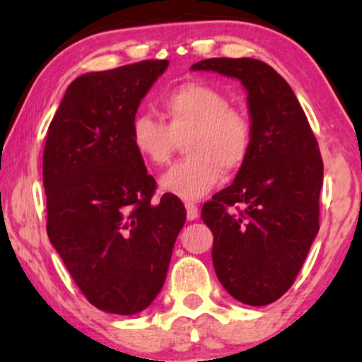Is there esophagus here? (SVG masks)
Returning <instances> with one entry per match:
<instances>
[{
	"instance_id": "obj_1",
	"label": "esophagus",
	"mask_w": 362,
	"mask_h": 362,
	"mask_svg": "<svg viewBox=\"0 0 362 362\" xmlns=\"http://www.w3.org/2000/svg\"><path fill=\"white\" fill-rule=\"evenodd\" d=\"M185 209H187V219H189V221H194V219L199 218V207L195 206L194 202H187Z\"/></svg>"
}]
</instances>
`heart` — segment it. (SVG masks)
<instances>
[{
  "mask_svg": "<svg viewBox=\"0 0 362 362\" xmlns=\"http://www.w3.org/2000/svg\"><path fill=\"white\" fill-rule=\"evenodd\" d=\"M161 110L167 122L136 114L129 139L144 163L163 167L187 134L184 151L189 156L161 177L165 192L194 201L213 190L223 172L231 175L247 163L253 146L252 120L216 86L182 83L161 98Z\"/></svg>",
  "mask_w": 362,
  "mask_h": 362,
  "instance_id": "obj_1",
  "label": "heart"
}]
</instances>
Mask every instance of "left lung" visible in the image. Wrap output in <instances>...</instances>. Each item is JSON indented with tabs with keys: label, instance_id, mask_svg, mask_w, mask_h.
<instances>
[{
	"label": "left lung",
	"instance_id": "obj_1",
	"mask_svg": "<svg viewBox=\"0 0 362 362\" xmlns=\"http://www.w3.org/2000/svg\"><path fill=\"white\" fill-rule=\"evenodd\" d=\"M192 69L238 78L248 91L253 146L235 182L202 206L223 288L252 306L293 286L320 230L323 161L296 95L276 69L250 57H211Z\"/></svg>",
	"mask_w": 362,
	"mask_h": 362
}]
</instances>
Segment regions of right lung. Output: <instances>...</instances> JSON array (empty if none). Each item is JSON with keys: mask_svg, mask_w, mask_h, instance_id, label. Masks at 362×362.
I'll return each instance as SVG.
<instances>
[{"mask_svg": "<svg viewBox=\"0 0 362 362\" xmlns=\"http://www.w3.org/2000/svg\"><path fill=\"white\" fill-rule=\"evenodd\" d=\"M167 59L86 73L51 120L42 175L47 235L91 305L134 315L163 288L185 207L153 195L156 180L132 148L129 126Z\"/></svg>", "mask_w": 362, "mask_h": 362, "instance_id": "right-lung-1", "label": "right lung"}]
</instances>
